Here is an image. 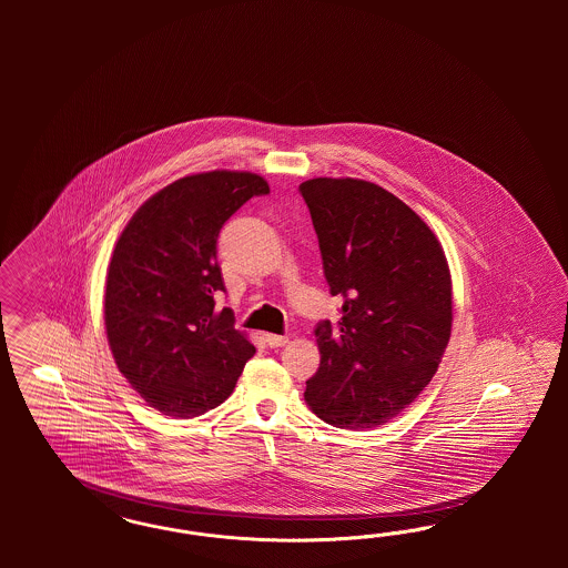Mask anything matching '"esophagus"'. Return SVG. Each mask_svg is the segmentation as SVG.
<instances>
[{
    "label": "esophagus",
    "mask_w": 568,
    "mask_h": 568,
    "mask_svg": "<svg viewBox=\"0 0 568 568\" xmlns=\"http://www.w3.org/2000/svg\"><path fill=\"white\" fill-rule=\"evenodd\" d=\"M266 344L271 347H283V345L290 344V337L287 335H275V333H266Z\"/></svg>",
    "instance_id": "esophagus-1"
}]
</instances>
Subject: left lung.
I'll list each match as a JSON object with an SVG mask.
<instances>
[{"mask_svg": "<svg viewBox=\"0 0 568 568\" xmlns=\"http://www.w3.org/2000/svg\"><path fill=\"white\" fill-rule=\"evenodd\" d=\"M308 204L342 318L314 328L321 366L310 410L339 429H375L429 385L452 333V276L427 223L375 183L310 179Z\"/></svg>", "mask_w": 568, "mask_h": 568, "instance_id": "8db88e82", "label": "left lung"}]
</instances>
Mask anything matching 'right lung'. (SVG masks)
<instances>
[{
    "mask_svg": "<svg viewBox=\"0 0 568 568\" xmlns=\"http://www.w3.org/2000/svg\"><path fill=\"white\" fill-rule=\"evenodd\" d=\"M268 183L254 172L190 174L126 223L105 276L103 323L122 375L148 406L193 418L233 394L256 347L216 310L223 224Z\"/></svg>",
    "mask_w": 568,
    "mask_h": 568,
    "instance_id": "right-lung-1",
    "label": "right lung"
}]
</instances>
